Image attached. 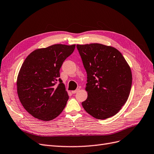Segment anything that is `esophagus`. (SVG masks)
<instances>
[{
    "label": "esophagus",
    "mask_w": 154,
    "mask_h": 154,
    "mask_svg": "<svg viewBox=\"0 0 154 154\" xmlns=\"http://www.w3.org/2000/svg\"><path fill=\"white\" fill-rule=\"evenodd\" d=\"M79 90H80V89H77L76 90H73V91H72V93L73 94H75V93H77L78 91H79Z\"/></svg>",
    "instance_id": "obj_1"
}]
</instances>
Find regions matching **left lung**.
I'll return each instance as SVG.
<instances>
[{
    "instance_id": "obj_1",
    "label": "left lung",
    "mask_w": 154,
    "mask_h": 154,
    "mask_svg": "<svg viewBox=\"0 0 154 154\" xmlns=\"http://www.w3.org/2000/svg\"><path fill=\"white\" fill-rule=\"evenodd\" d=\"M87 73L88 98L82 102L93 117L104 120L117 114L129 96L131 68L116 48L100 43L77 45Z\"/></svg>"
}]
</instances>
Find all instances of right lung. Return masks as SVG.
Segmentation results:
<instances>
[{
	"instance_id": "1",
	"label": "right lung",
	"mask_w": 154,
	"mask_h": 154,
	"mask_svg": "<svg viewBox=\"0 0 154 154\" xmlns=\"http://www.w3.org/2000/svg\"><path fill=\"white\" fill-rule=\"evenodd\" d=\"M75 48V45H53L36 49L25 59L17 77V93L25 109L34 118L50 121L65 107L69 97L59 70Z\"/></svg>"
}]
</instances>
